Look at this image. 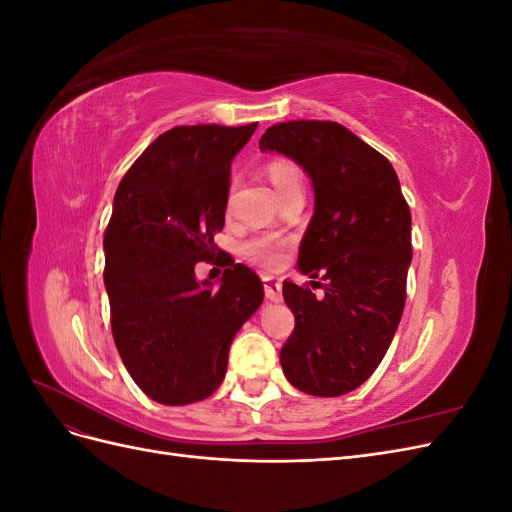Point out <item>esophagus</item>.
Instances as JSON below:
<instances>
[{"label":"esophagus","mask_w":512,"mask_h":512,"mask_svg":"<svg viewBox=\"0 0 512 512\" xmlns=\"http://www.w3.org/2000/svg\"><path fill=\"white\" fill-rule=\"evenodd\" d=\"M262 282H265V297L269 301H282L280 280H275V277H262Z\"/></svg>","instance_id":"34e87169"}]
</instances>
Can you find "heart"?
Returning <instances> with one entry per match:
<instances>
[{
  "instance_id": "1",
  "label": "heart",
  "mask_w": 512,
  "mask_h": 512,
  "mask_svg": "<svg viewBox=\"0 0 512 512\" xmlns=\"http://www.w3.org/2000/svg\"><path fill=\"white\" fill-rule=\"evenodd\" d=\"M267 173L280 198L292 192H303V173L294 162L286 158H275L269 162ZM241 252L250 260L258 262V265L273 269L282 262V241L273 237H254L241 245Z\"/></svg>"
}]
</instances>
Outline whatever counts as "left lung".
<instances>
[{
	"mask_svg": "<svg viewBox=\"0 0 512 512\" xmlns=\"http://www.w3.org/2000/svg\"><path fill=\"white\" fill-rule=\"evenodd\" d=\"M260 151L282 153L312 181L314 215L299 271L327 282L320 299L284 282L294 314L280 352L284 376L307 395H346L374 374L404 314L408 203L391 162L335 121L277 123L262 134Z\"/></svg>",
	"mask_w": 512,
	"mask_h": 512,
	"instance_id": "1",
	"label": "left lung"
}]
</instances>
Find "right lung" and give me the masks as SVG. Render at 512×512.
<instances>
[{
    "label": "right lung",
    "instance_id": "1",
    "mask_svg": "<svg viewBox=\"0 0 512 512\" xmlns=\"http://www.w3.org/2000/svg\"><path fill=\"white\" fill-rule=\"evenodd\" d=\"M256 126L168 130L117 188L104 232L113 339L138 389L158 404L185 406L218 391L232 339L265 297L258 275L213 243L230 164ZM215 253L227 267L221 284L198 283L195 262Z\"/></svg>",
    "mask_w": 512,
    "mask_h": 512
}]
</instances>
